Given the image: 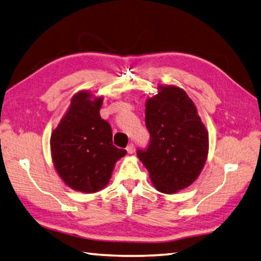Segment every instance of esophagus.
<instances>
[{
    "label": "esophagus",
    "mask_w": 261,
    "mask_h": 261,
    "mask_svg": "<svg viewBox=\"0 0 261 261\" xmlns=\"http://www.w3.org/2000/svg\"><path fill=\"white\" fill-rule=\"evenodd\" d=\"M126 151H127V153H128V154H133V153H134V151H135L134 145H133V144H129L128 146L126 147Z\"/></svg>",
    "instance_id": "obj_1"
}]
</instances>
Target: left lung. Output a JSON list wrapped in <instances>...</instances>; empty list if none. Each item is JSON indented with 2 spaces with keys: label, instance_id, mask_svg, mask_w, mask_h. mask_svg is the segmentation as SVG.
Instances as JSON below:
<instances>
[{
  "label": "left lung",
  "instance_id": "obj_1",
  "mask_svg": "<svg viewBox=\"0 0 261 261\" xmlns=\"http://www.w3.org/2000/svg\"><path fill=\"white\" fill-rule=\"evenodd\" d=\"M145 124L151 141L137 156L158 191L172 195L196 181L208 155V132L188 94L159 84L146 99Z\"/></svg>",
  "mask_w": 261,
  "mask_h": 261
}]
</instances>
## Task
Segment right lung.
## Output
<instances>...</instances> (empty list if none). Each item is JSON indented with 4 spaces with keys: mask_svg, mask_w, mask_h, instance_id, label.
Returning a JSON list of instances; mask_svg holds the SVG:
<instances>
[{
    "mask_svg": "<svg viewBox=\"0 0 261 261\" xmlns=\"http://www.w3.org/2000/svg\"><path fill=\"white\" fill-rule=\"evenodd\" d=\"M103 97L79 91L50 136L51 160L66 186L93 194L109 184L116 162L126 150L113 145L111 127L100 117Z\"/></svg>",
    "mask_w": 261,
    "mask_h": 261,
    "instance_id": "1",
    "label": "right lung"
}]
</instances>
